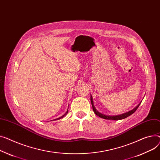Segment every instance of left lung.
<instances>
[{
    "mask_svg": "<svg viewBox=\"0 0 160 160\" xmlns=\"http://www.w3.org/2000/svg\"><path fill=\"white\" fill-rule=\"evenodd\" d=\"M91 102L93 111L99 117H100V118H102L106 119V120H120L124 119V118H127V117L129 116L130 115L133 114L137 110V109L138 108V107H139L140 103H140L139 104H138V106H136V108H135L134 109H132V110H131L129 112H127L126 113H124V114H120V115H117V116H108V115H105V114H103L99 112L97 109H95L94 106L93 105V101H92V98L91 97Z\"/></svg>",
    "mask_w": 160,
    "mask_h": 160,
    "instance_id": "left-lung-1",
    "label": "left lung"
}]
</instances>
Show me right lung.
I'll use <instances>...</instances> for the list:
<instances>
[{
	"mask_svg": "<svg viewBox=\"0 0 160 160\" xmlns=\"http://www.w3.org/2000/svg\"><path fill=\"white\" fill-rule=\"evenodd\" d=\"M68 111H67V112H66V113L65 114H63V116H62L61 117H60V118H57V119H55V120H59V119H60V118H63V117H64V116H66V115L68 114Z\"/></svg>",
	"mask_w": 160,
	"mask_h": 160,
	"instance_id": "add662e5",
	"label": "right lung"
}]
</instances>
